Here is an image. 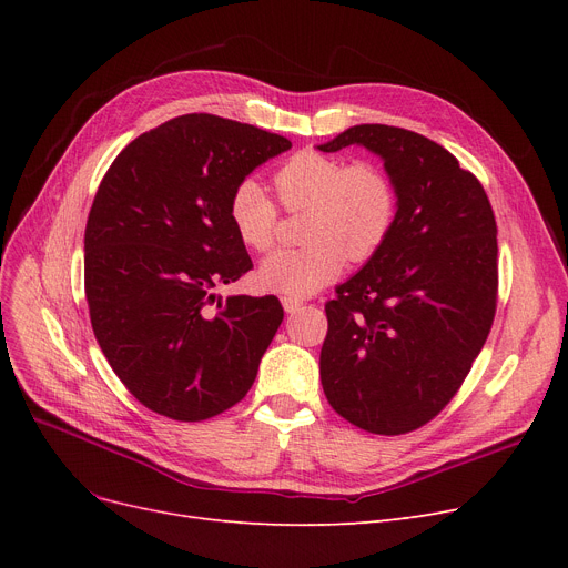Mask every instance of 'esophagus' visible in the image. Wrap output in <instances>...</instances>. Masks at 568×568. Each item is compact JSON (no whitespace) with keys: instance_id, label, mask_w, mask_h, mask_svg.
<instances>
[{"instance_id":"esophagus-1","label":"esophagus","mask_w":568,"mask_h":568,"mask_svg":"<svg viewBox=\"0 0 568 568\" xmlns=\"http://www.w3.org/2000/svg\"><path fill=\"white\" fill-rule=\"evenodd\" d=\"M283 308H285V313H296L300 311L304 304L300 302V300H294V296H283Z\"/></svg>"}]
</instances>
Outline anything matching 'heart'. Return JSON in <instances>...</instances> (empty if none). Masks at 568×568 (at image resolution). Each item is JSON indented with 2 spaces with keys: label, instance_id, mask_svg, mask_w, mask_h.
Instances as JSON below:
<instances>
[{
  "label": "heart",
  "instance_id": "obj_1",
  "mask_svg": "<svg viewBox=\"0 0 568 568\" xmlns=\"http://www.w3.org/2000/svg\"><path fill=\"white\" fill-rule=\"evenodd\" d=\"M285 209H308L306 244L266 257L257 278L264 290L308 296L336 281L347 257L366 262L386 244L398 216L392 176L373 163H352L320 152L294 154L274 176ZM234 234L264 253L274 246L278 209L255 179L239 182L227 202Z\"/></svg>",
  "mask_w": 568,
  "mask_h": 568
}]
</instances>
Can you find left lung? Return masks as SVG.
<instances>
[{
  "mask_svg": "<svg viewBox=\"0 0 568 568\" xmlns=\"http://www.w3.org/2000/svg\"><path fill=\"white\" fill-rule=\"evenodd\" d=\"M359 144L398 191L396 225L326 302L320 379L356 428L403 435L437 416L479 356L497 306V225L484 186L419 133L359 124L320 152Z\"/></svg>",
  "mask_w": 568,
  "mask_h": 568,
  "instance_id": "8db88e82",
  "label": "left lung"
}]
</instances>
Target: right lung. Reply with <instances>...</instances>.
<instances>
[{
    "label": "right lung",
    "mask_w": 568,
    "mask_h": 568,
    "mask_svg": "<svg viewBox=\"0 0 568 568\" xmlns=\"http://www.w3.org/2000/svg\"><path fill=\"white\" fill-rule=\"evenodd\" d=\"M292 146L216 114H184L122 149L84 230V294L94 336L126 389L174 422L242 400L283 322L274 294L216 287L253 262L227 216L234 186Z\"/></svg>",
    "instance_id": "1"
}]
</instances>
